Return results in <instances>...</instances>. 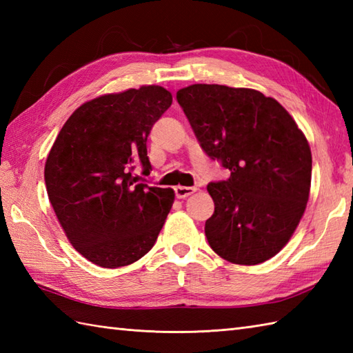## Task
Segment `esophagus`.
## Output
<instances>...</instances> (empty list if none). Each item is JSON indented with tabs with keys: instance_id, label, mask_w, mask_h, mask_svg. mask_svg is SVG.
<instances>
[{
	"instance_id": "esophagus-1",
	"label": "esophagus",
	"mask_w": 353,
	"mask_h": 353,
	"mask_svg": "<svg viewBox=\"0 0 353 353\" xmlns=\"http://www.w3.org/2000/svg\"><path fill=\"white\" fill-rule=\"evenodd\" d=\"M196 191H197V188H194V186H181V185H179L174 188V194H176L177 199H186Z\"/></svg>"
}]
</instances>
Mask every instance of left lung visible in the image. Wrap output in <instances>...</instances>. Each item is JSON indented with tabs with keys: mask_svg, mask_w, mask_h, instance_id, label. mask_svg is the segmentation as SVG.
<instances>
[{
	"mask_svg": "<svg viewBox=\"0 0 353 353\" xmlns=\"http://www.w3.org/2000/svg\"><path fill=\"white\" fill-rule=\"evenodd\" d=\"M200 147L230 171L208 183L215 211L211 249L234 264H261L288 243L310 197L312 157L305 134L272 97L245 88L192 85L177 92Z\"/></svg>",
	"mask_w": 353,
	"mask_h": 353,
	"instance_id": "left-lung-1",
	"label": "left lung"
}]
</instances>
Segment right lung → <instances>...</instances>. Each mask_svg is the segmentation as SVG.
<instances>
[{"instance_id": "obj_1", "label": "right lung", "mask_w": 353, "mask_h": 353, "mask_svg": "<svg viewBox=\"0 0 353 353\" xmlns=\"http://www.w3.org/2000/svg\"><path fill=\"white\" fill-rule=\"evenodd\" d=\"M162 86H142L88 101L59 132L45 163V185L66 236L104 268L133 264L154 245L174 191L148 176L147 138L171 106Z\"/></svg>"}]
</instances>
